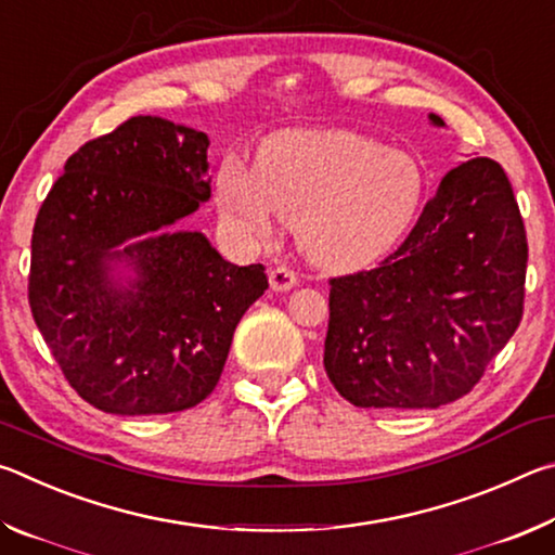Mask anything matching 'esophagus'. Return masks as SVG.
<instances>
[{
	"mask_svg": "<svg viewBox=\"0 0 555 555\" xmlns=\"http://www.w3.org/2000/svg\"><path fill=\"white\" fill-rule=\"evenodd\" d=\"M296 284H298V276L291 269L276 267L269 271V286L271 291H276V294H286V291H291Z\"/></svg>",
	"mask_w": 555,
	"mask_h": 555,
	"instance_id": "esophagus-1",
	"label": "esophagus"
}]
</instances>
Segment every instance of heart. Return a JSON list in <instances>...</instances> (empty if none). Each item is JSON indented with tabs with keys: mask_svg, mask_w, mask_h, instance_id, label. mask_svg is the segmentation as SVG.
Returning a JSON list of instances; mask_svg holds the SVG:
<instances>
[{
	"mask_svg": "<svg viewBox=\"0 0 555 555\" xmlns=\"http://www.w3.org/2000/svg\"><path fill=\"white\" fill-rule=\"evenodd\" d=\"M426 168L406 149L345 129H298L267 139L251 173L224 166L218 208L234 230L264 240L296 224L304 255L325 269L382 259L416 222Z\"/></svg>",
	"mask_w": 555,
	"mask_h": 555,
	"instance_id": "heart-1",
	"label": "heart"
}]
</instances>
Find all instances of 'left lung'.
Masks as SVG:
<instances>
[{"label": "left lung", "instance_id": "obj_1", "mask_svg": "<svg viewBox=\"0 0 555 555\" xmlns=\"http://www.w3.org/2000/svg\"><path fill=\"white\" fill-rule=\"evenodd\" d=\"M434 127L446 121L430 112ZM526 232L504 168L448 171L406 242L331 281L323 364L362 409H438L480 382L524 311Z\"/></svg>", "mask_w": 555, "mask_h": 555}]
</instances>
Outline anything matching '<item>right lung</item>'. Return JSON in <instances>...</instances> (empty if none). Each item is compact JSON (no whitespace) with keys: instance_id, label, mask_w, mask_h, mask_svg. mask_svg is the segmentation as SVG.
Masks as SVG:
<instances>
[{"instance_id":"obj_1","label":"right lung","mask_w":555,"mask_h":555,"mask_svg":"<svg viewBox=\"0 0 555 555\" xmlns=\"http://www.w3.org/2000/svg\"><path fill=\"white\" fill-rule=\"evenodd\" d=\"M205 131L139 115L80 146L43 201L29 304L65 379L100 411L201 403L234 327L269 288L181 220L210 201Z\"/></svg>"}]
</instances>
